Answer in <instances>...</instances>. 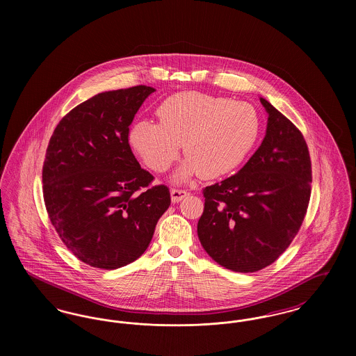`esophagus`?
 Here are the masks:
<instances>
[{
	"label": "esophagus",
	"mask_w": 356,
	"mask_h": 356,
	"mask_svg": "<svg viewBox=\"0 0 356 356\" xmlns=\"http://www.w3.org/2000/svg\"><path fill=\"white\" fill-rule=\"evenodd\" d=\"M188 192L186 189H179V188H172L170 189V199H172V203H179L181 202L184 197H186Z\"/></svg>",
	"instance_id": "1"
}]
</instances>
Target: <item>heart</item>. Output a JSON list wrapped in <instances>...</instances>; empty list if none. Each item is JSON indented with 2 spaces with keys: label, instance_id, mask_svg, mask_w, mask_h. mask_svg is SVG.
<instances>
[{
  "label": "heart",
  "instance_id": "b5f03b06",
  "mask_svg": "<svg viewBox=\"0 0 356 356\" xmlns=\"http://www.w3.org/2000/svg\"><path fill=\"white\" fill-rule=\"evenodd\" d=\"M159 122L141 120L132 125L129 143L144 163L164 172L177 159H186L177 180L193 175L216 179L237 170L260 137L261 121L254 105L200 92H180L161 102Z\"/></svg>",
  "mask_w": 356,
  "mask_h": 356
}]
</instances>
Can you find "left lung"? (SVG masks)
I'll list each match as a JSON object with an SVG mask.
<instances>
[{"instance_id":"8db88e82","label":"left lung","mask_w":356,"mask_h":356,"mask_svg":"<svg viewBox=\"0 0 356 356\" xmlns=\"http://www.w3.org/2000/svg\"><path fill=\"white\" fill-rule=\"evenodd\" d=\"M261 145L234 176L205 186L197 235L207 254L235 272L272 264L296 236L311 196L312 170L302 132L266 99Z\"/></svg>"}]
</instances>
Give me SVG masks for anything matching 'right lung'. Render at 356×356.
I'll return each instance as SVG.
<instances>
[{
    "label": "right lung",
    "instance_id": "obj_1",
    "mask_svg": "<svg viewBox=\"0 0 356 356\" xmlns=\"http://www.w3.org/2000/svg\"><path fill=\"white\" fill-rule=\"evenodd\" d=\"M154 92L147 85L102 92L56 127L42 167L44 200L69 251L102 270L124 267L148 248L170 205L168 186H149L129 145V125Z\"/></svg>",
    "mask_w": 356,
    "mask_h": 356
}]
</instances>
